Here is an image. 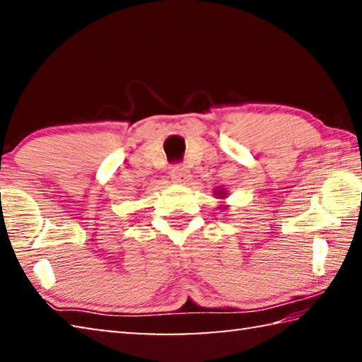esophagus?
<instances>
[{
	"label": "esophagus",
	"mask_w": 362,
	"mask_h": 362,
	"mask_svg": "<svg viewBox=\"0 0 362 362\" xmlns=\"http://www.w3.org/2000/svg\"><path fill=\"white\" fill-rule=\"evenodd\" d=\"M170 179H173L175 183H187L189 179V174L185 168L182 166H175L170 170Z\"/></svg>",
	"instance_id": "34e87169"
}]
</instances>
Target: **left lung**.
<instances>
[{"mask_svg": "<svg viewBox=\"0 0 362 362\" xmlns=\"http://www.w3.org/2000/svg\"><path fill=\"white\" fill-rule=\"evenodd\" d=\"M218 193H220V192H218ZM220 194H222V193H220Z\"/></svg>", "mask_w": 362, "mask_h": 362, "instance_id": "obj_1", "label": "left lung"}]
</instances>
